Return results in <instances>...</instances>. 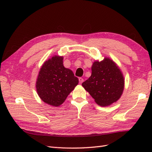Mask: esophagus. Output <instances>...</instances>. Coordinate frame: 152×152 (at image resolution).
<instances>
[{
  "label": "esophagus",
  "mask_w": 152,
  "mask_h": 152,
  "mask_svg": "<svg viewBox=\"0 0 152 152\" xmlns=\"http://www.w3.org/2000/svg\"><path fill=\"white\" fill-rule=\"evenodd\" d=\"M79 80L80 84H82V82H84V79H83V78H82V77H80V78H79Z\"/></svg>",
  "instance_id": "34e87169"
}]
</instances>
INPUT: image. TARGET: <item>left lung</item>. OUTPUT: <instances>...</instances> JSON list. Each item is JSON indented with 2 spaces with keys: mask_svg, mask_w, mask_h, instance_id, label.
Listing matches in <instances>:
<instances>
[{
  "mask_svg": "<svg viewBox=\"0 0 152 152\" xmlns=\"http://www.w3.org/2000/svg\"><path fill=\"white\" fill-rule=\"evenodd\" d=\"M92 74L82 84L98 104L106 107L117 102L124 87V79L118 67L110 58L95 61Z\"/></svg>",
  "mask_w": 152,
  "mask_h": 152,
  "instance_id": "obj_1",
  "label": "left lung"
}]
</instances>
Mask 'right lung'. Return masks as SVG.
Returning a JSON list of instances; mask_svg holds the SVG:
<instances>
[{"mask_svg": "<svg viewBox=\"0 0 152 152\" xmlns=\"http://www.w3.org/2000/svg\"><path fill=\"white\" fill-rule=\"evenodd\" d=\"M63 57L54 56L40 68L36 82L39 97L48 104L58 107L79 83L73 72L64 67Z\"/></svg>", "mask_w": 152, "mask_h": 152, "instance_id": "add662e5", "label": "right lung"}]
</instances>
